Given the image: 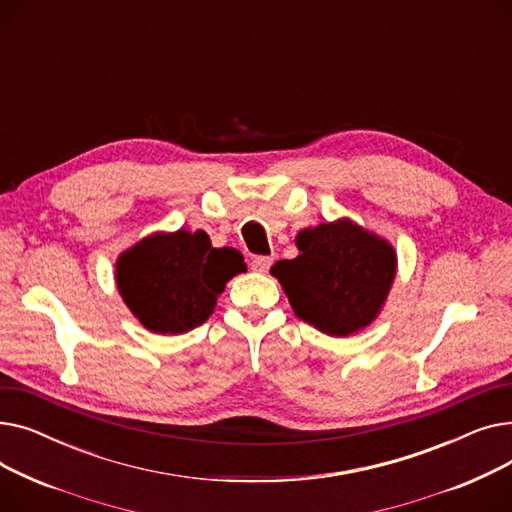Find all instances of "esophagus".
<instances>
[{
  "label": "esophagus",
  "mask_w": 512,
  "mask_h": 512,
  "mask_svg": "<svg viewBox=\"0 0 512 512\" xmlns=\"http://www.w3.org/2000/svg\"><path fill=\"white\" fill-rule=\"evenodd\" d=\"M272 261H274V257H267V255H257V257H253L251 259V270L253 272H267L272 267Z\"/></svg>",
  "instance_id": "esophagus-1"
}]
</instances>
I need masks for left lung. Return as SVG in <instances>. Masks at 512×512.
<instances>
[{
	"instance_id": "8db88e82",
	"label": "left lung",
	"mask_w": 512,
	"mask_h": 512,
	"mask_svg": "<svg viewBox=\"0 0 512 512\" xmlns=\"http://www.w3.org/2000/svg\"><path fill=\"white\" fill-rule=\"evenodd\" d=\"M297 247V259L272 267L294 313L330 336H348L371 324L396 272L388 242L340 220L303 230Z\"/></svg>"
}]
</instances>
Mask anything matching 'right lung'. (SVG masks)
<instances>
[{
  "label": "right lung",
  "mask_w": 512,
  "mask_h": 512,
  "mask_svg": "<svg viewBox=\"0 0 512 512\" xmlns=\"http://www.w3.org/2000/svg\"><path fill=\"white\" fill-rule=\"evenodd\" d=\"M242 255L213 249L203 230L153 234L118 259L122 299L157 334H182L213 313L226 282L245 272Z\"/></svg>",
  "instance_id": "right-lung-1"
}]
</instances>
